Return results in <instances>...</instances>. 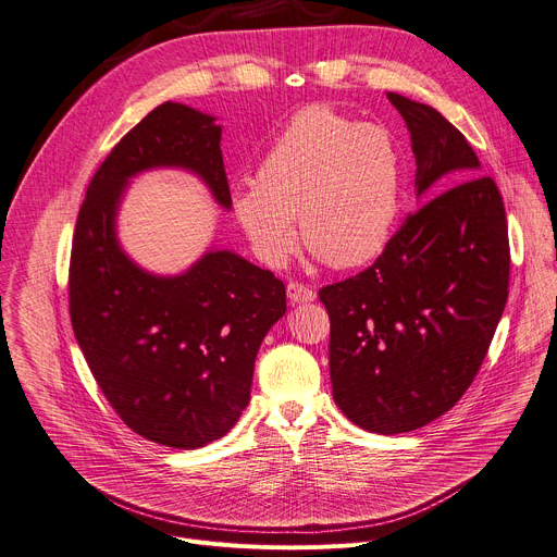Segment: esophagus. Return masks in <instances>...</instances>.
<instances>
[{
  "label": "esophagus",
  "mask_w": 557,
  "mask_h": 557,
  "mask_svg": "<svg viewBox=\"0 0 557 557\" xmlns=\"http://www.w3.org/2000/svg\"><path fill=\"white\" fill-rule=\"evenodd\" d=\"M287 299L292 304H308V301H314V292L308 285L292 281V283H287Z\"/></svg>",
  "instance_id": "esophagus-1"
}]
</instances>
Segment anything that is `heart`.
Here are the masks:
<instances>
[{"mask_svg":"<svg viewBox=\"0 0 557 557\" xmlns=\"http://www.w3.org/2000/svg\"><path fill=\"white\" fill-rule=\"evenodd\" d=\"M403 202V154L388 129L333 108L294 116L258 161L253 182L232 190V213L251 251L283 268L304 243L337 270L375 260L388 245Z\"/></svg>","mask_w":557,"mask_h":557,"instance_id":"obj_1","label":"heart"}]
</instances>
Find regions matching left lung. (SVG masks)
<instances>
[{
    "instance_id": "obj_1",
    "label": "left lung",
    "mask_w": 557,
    "mask_h": 557,
    "mask_svg": "<svg viewBox=\"0 0 557 557\" xmlns=\"http://www.w3.org/2000/svg\"><path fill=\"white\" fill-rule=\"evenodd\" d=\"M411 137L416 198L375 263L319 299L331 317L333 398L373 434L413 432L472 384L508 301L504 200L438 110L386 91Z\"/></svg>"
}]
</instances>
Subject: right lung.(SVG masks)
<instances>
[{"label":"right lung","mask_w":557,"mask_h":557,"mask_svg":"<svg viewBox=\"0 0 557 557\" xmlns=\"http://www.w3.org/2000/svg\"><path fill=\"white\" fill-rule=\"evenodd\" d=\"M222 125L166 101L114 146L89 182L70 265V312L94 380L139 436L198 449L222 438L249 403L260 344L285 314V285L236 251L209 247L180 274H154L119 240L125 190L148 171L198 177L232 209Z\"/></svg>","instance_id":"1"}]
</instances>
